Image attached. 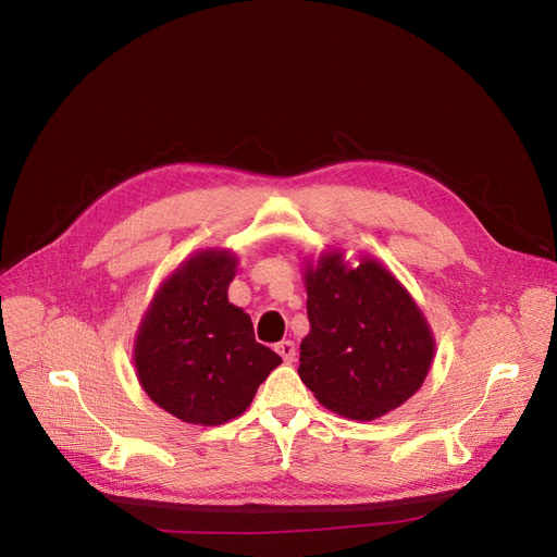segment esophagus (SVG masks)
I'll return each mask as SVG.
<instances>
[{
    "instance_id": "esophagus-1",
    "label": "esophagus",
    "mask_w": 557,
    "mask_h": 557,
    "mask_svg": "<svg viewBox=\"0 0 557 557\" xmlns=\"http://www.w3.org/2000/svg\"><path fill=\"white\" fill-rule=\"evenodd\" d=\"M275 350L280 352V357L286 361V364H292V361H296V344L294 342H280L277 346H275Z\"/></svg>"
}]
</instances>
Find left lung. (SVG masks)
Returning <instances> with one entry per match:
<instances>
[{
	"label": "left lung",
	"mask_w": 557,
	"mask_h": 557,
	"mask_svg": "<svg viewBox=\"0 0 557 557\" xmlns=\"http://www.w3.org/2000/svg\"><path fill=\"white\" fill-rule=\"evenodd\" d=\"M309 334L300 380L352 421H373L412 398L430 371L432 330L407 288L375 259L348 265L325 252L307 265Z\"/></svg>",
	"instance_id": "obj_1"
}]
</instances>
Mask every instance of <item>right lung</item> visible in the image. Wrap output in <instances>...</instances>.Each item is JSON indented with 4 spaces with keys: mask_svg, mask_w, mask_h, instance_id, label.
Wrapping results in <instances>:
<instances>
[{
    "mask_svg": "<svg viewBox=\"0 0 557 557\" xmlns=\"http://www.w3.org/2000/svg\"><path fill=\"white\" fill-rule=\"evenodd\" d=\"M238 259L200 250L161 282L134 342L138 382L161 409L193 425L244 414L282 357L257 344L248 313L227 300Z\"/></svg>",
    "mask_w": 557,
    "mask_h": 557,
    "instance_id": "obj_1",
    "label": "right lung"
}]
</instances>
